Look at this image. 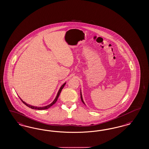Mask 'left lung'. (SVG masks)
Wrapping results in <instances>:
<instances>
[{
    "label": "left lung",
    "mask_w": 149,
    "mask_h": 149,
    "mask_svg": "<svg viewBox=\"0 0 149 149\" xmlns=\"http://www.w3.org/2000/svg\"><path fill=\"white\" fill-rule=\"evenodd\" d=\"M80 96H81V101H82V102L85 104V105H86L85 104V103L84 102V100H83V99H82V93H81V90H80Z\"/></svg>",
    "instance_id": "8db88e82"
}]
</instances>
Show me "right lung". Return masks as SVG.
Returning <instances> with one entry per match:
<instances>
[{
  "mask_svg": "<svg viewBox=\"0 0 149 149\" xmlns=\"http://www.w3.org/2000/svg\"><path fill=\"white\" fill-rule=\"evenodd\" d=\"M65 84H66V82H65V83H64L63 85H62V86H61V87H60V88H59V91H58V92L57 93V94H56V97L55 98V99L54 100V101L51 103H50L49 104H48V105H47V106H43V107H36V106H31L30 104H27V103L25 102H24V101H23L21 99L20 100H21V101L22 102L24 103L26 106H27V107H29V108H32V109H38V110H42V109H48V108H49V107H51L52 105H53L56 102V101H57V100H58V98L59 97V95H60V93H61V91H62V89L63 88V87H64V86H65Z\"/></svg>",
  "mask_w": 149,
  "mask_h": 149,
  "instance_id": "right-lung-1",
  "label": "right lung"
}]
</instances>
